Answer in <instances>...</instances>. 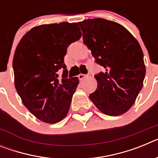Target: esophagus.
Returning a JSON list of instances; mask_svg holds the SVG:
<instances>
[{"mask_svg":"<svg viewBox=\"0 0 158 158\" xmlns=\"http://www.w3.org/2000/svg\"><path fill=\"white\" fill-rule=\"evenodd\" d=\"M78 77H79V79H80V80L81 81V80H84L85 78L87 77V76H86L85 74H82V73H81V74L78 75Z\"/></svg>","mask_w":158,"mask_h":158,"instance_id":"1","label":"esophagus"}]
</instances>
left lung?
<instances>
[{
  "label": "left lung",
  "mask_w": 158,
  "mask_h": 158,
  "mask_svg": "<svg viewBox=\"0 0 158 158\" xmlns=\"http://www.w3.org/2000/svg\"><path fill=\"white\" fill-rule=\"evenodd\" d=\"M83 42L104 72L96 75L97 88L89 98L110 116L126 113L143 86L146 65L138 40L123 26L101 18L78 23Z\"/></svg>",
  "instance_id": "1"
}]
</instances>
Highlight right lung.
I'll return each instance as SVG.
<instances>
[{
  "label": "right lung",
  "instance_id": "right-lung-1",
  "mask_svg": "<svg viewBox=\"0 0 158 158\" xmlns=\"http://www.w3.org/2000/svg\"><path fill=\"white\" fill-rule=\"evenodd\" d=\"M77 23L42 24L22 37L12 60L14 84L23 105L40 120L50 124L67 115L78 77L67 78L66 49L80 40ZM64 69L59 79L56 72Z\"/></svg>",
  "mask_w": 158,
  "mask_h": 158
}]
</instances>
